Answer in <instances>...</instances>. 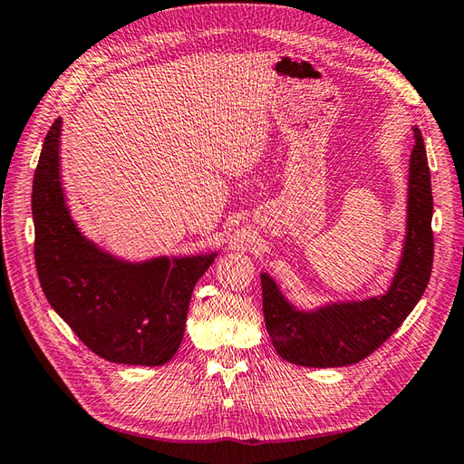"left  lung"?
Masks as SVG:
<instances>
[{"mask_svg":"<svg viewBox=\"0 0 464 464\" xmlns=\"http://www.w3.org/2000/svg\"><path fill=\"white\" fill-rule=\"evenodd\" d=\"M433 193L421 132L409 161L407 237L393 283L383 296L332 304L316 312L290 306L271 276L261 275L263 314L268 336L283 360L306 368L358 363L403 324L429 285L433 268Z\"/></svg>","mask_w":464,"mask_h":464,"instance_id":"obj_1","label":"left lung"}]
</instances>
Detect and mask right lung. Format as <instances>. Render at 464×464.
I'll return each mask as SVG.
<instances>
[{
    "label": "right lung",
    "instance_id": "obj_1",
    "mask_svg": "<svg viewBox=\"0 0 464 464\" xmlns=\"http://www.w3.org/2000/svg\"><path fill=\"white\" fill-rule=\"evenodd\" d=\"M61 118L34 178L35 266L49 304L86 348L128 365H161L179 348L193 286L215 255L116 261L74 227L59 179Z\"/></svg>",
    "mask_w": 464,
    "mask_h": 464
}]
</instances>
